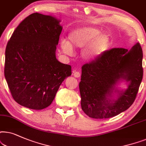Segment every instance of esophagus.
<instances>
[{"mask_svg": "<svg viewBox=\"0 0 146 146\" xmlns=\"http://www.w3.org/2000/svg\"><path fill=\"white\" fill-rule=\"evenodd\" d=\"M73 76H74L75 77H76V78H78V77H80V73H79V71H77V69H73Z\"/></svg>", "mask_w": 146, "mask_h": 146, "instance_id": "34e87169", "label": "esophagus"}]
</instances>
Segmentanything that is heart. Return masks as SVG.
<instances>
[{"instance_id": "b5f03b06", "label": "heart", "mask_w": 146, "mask_h": 146, "mask_svg": "<svg viewBox=\"0 0 146 146\" xmlns=\"http://www.w3.org/2000/svg\"><path fill=\"white\" fill-rule=\"evenodd\" d=\"M69 41L61 40V46L63 52L71 55L73 52L72 46L82 48L87 46L84 51V57L87 59H93L107 49L110 43V38L106 34H101L100 29L95 27H83L75 29L69 34Z\"/></svg>"}]
</instances>
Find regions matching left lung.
<instances>
[{"label": "left lung", "mask_w": 146, "mask_h": 146, "mask_svg": "<svg viewBox=\"0 0 146 146\" xmlns=\"http://www.w3.org/2000/svg\"><path fill=\"white\" fill-rule=\"evenodd\" d=\"M142 48L137 42L129 51L113 48L104 51L95 61L83 65L79 91L85 113L94 119H106L127 110L136 98L142 80ZM120 79L129 81L128 88L118 91L117 100H110L108 98Z\"/></svg>", "instance_id": "left-lung-1"}]
</instances>
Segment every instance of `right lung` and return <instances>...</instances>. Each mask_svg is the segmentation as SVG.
Returning <instances> with one entry per match:
<instances>
[{
  "label": "right lung",
  "instance_id": "add662e5",
  "mask_svg": "<svg viewBox=\"0 0 146 146\" xmlns=\"http://www.w3.org/2000/svg\"><path fill=\"white\" fill-rule=\"evenodd\" d=\"M60 21L33 13L26 17L8 42L5 77L15 102L40 110L49 106L62 82L71 75V66L56 59L62 31Z\"/></svg>",
  "mask_w": 146,
  "mask_h": 146
}]
</instances>
